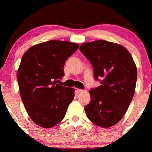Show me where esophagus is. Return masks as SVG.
I'll return each instance as SVG.
<instances>
[{
  "label": "esophagus",
  "mask_w": 152,
  "mask_h": 152,
  "mask_svg": "<svg viewBox=\"0 0 152 152\" xmlns=\"http://www.w3.org/2000/svg\"><path fill=\"white\" fill-rule=\"evenodd\" d=\"M75 94H78L79 93L82 92L83 90L82 89H80V88H75Z\"/></svg>",
  "instance_id": "obj_1"
}]
</instances>
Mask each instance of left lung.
Masks as SVG:
<instances>
[{
    "instance_id": "8db88e82",
    "label": "left lung",
    "mask_w": 152,
    "mask_h": 152,
    "mask_svg": "<svg viewBox=\"0 0 152 152\" xmlns=\"http://www.w3.org/2000/svg\"><path fill=\"white\" fill-rule=\"evenodd\" d=\"M80 50L101 84L89 91L87 118L98 126H113L124 116L134 94L137 71L133 58L123 46L103 40L83 43Z\"/></svg>"
}]
</instances>
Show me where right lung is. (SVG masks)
Segmentation results:
<instances>
[{
  "label": "right lung",
  "mask_w": 152,
  "mask_h": 152,
  "mask_svg": "<svg viewBox=\"0 0 152 152\" xmlns=\"http://www.w3.org/2000/svg\"><path fill=\"white\" fill-rule=\"evenodd\" d=\"M78 48L77 43L52 40L31 46L22 57L17 74L20 97L39 126L49 129L59 124L74 99V88L60 83L66 61Z\"/></svg>",
  "instance_id": "1"
}]
</instances>
